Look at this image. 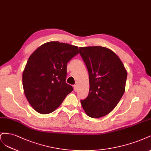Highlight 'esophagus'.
Listing matches in <instances>:
<instances>
[{
	"instance_id": "obj_1",
	"label": "esophagus",
	"mask_w": 151,
	"mask_h": 151,
	"mask_svg": "<svg viewBox=\"0 0 151 151\" xmlns=\"http://www.w3.org/2000/svg\"><path fill=\"white\" fill-rule=\"evenodd\" d=\"M73 88H74V90H75V91H76L78 90V86H77V85H75L73 86Z\"/></svg>"
}]
</instances>
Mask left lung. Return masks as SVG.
<instances>
[{
	"mask_svg": "<svg viewBox=\"0 0 151 151\" xmlns=\"http://www.w3.org/2000/svg\"><path fill=\"white\" fill-rule=\"evenodd\" d=\"M88 71L90 90L81 100L83 109L91 118L109 114L123 96L127 73L115 52L102 46L79 47Z\"/></svg>",
	"mask_w": 151,
	"mask_h": 151,
	"instance_id": "left-lung-1",
	"label": "left lung"
}]
</instances>
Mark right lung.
I'll return each mask as SVG.
<instances>
[{"instance_id":"1","label":"right lung","mask_w":151,"mask_h":151,"mask_svg":"<svg viewBox=\"0 0 151 151\" xmlns=\"http://www.w3.org/2000/svg\"><path fill=\"white\" fill-rule=\"evenodd\" d=\"M78 54V48L51 41L39 47L29 58L22 73L24 94L38 113L55 111L73 91L66 83L67 63Z\"/></svg>"}]
</instances>
